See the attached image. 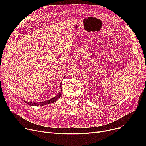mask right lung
Returning <instances> with one entry per match:
<instances>
[{
  "mask_svg": "<svg viewBox=\"0 0 146 146\" xmlns=\"http://www.w3.org/2000/svg\"><path fill=\"white\" fill-rule=\"evenodd\" d=\"M62 82L60 84V87H61V88H62ZM62 90H61L60 91V92L58 93V94L55 96L54 97L50 99H49V100H47V101H44V102H27V101H24V102H25V103H27V104L29 105H31V106H38V105H40V106H43V105H47V104H51V103H53L56 102V101L58 100V99L60 98V97L61 96V91Z\"/></svg>",
  "mask_w": 146,
  "mask_h": 146,
  "instance_id": "right-lung-1",
  "label": "right lung"
}]
</instances>
